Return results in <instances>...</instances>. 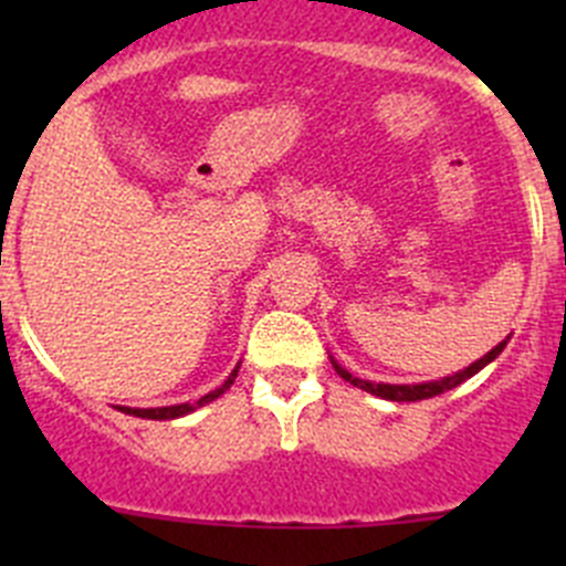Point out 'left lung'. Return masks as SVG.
Wrapping results in <instances>:
<instances>
[{"mask_svg":"<svg viewBox=\"0 0 566 566\" xmlns=\"http://www.w3.org/2000/svg\"><path fill=\"white\" fill-rule=\"evenodd\" d=\"M504 345H507V339H504V343H499L496 348H493V352L484 354L482 359H476V363H473V365H468L464 371L453 374V377L437 379V382H422V385H385V382H368V379L352 377V374L345 371V368H339L337 363H334V371H337L339 377L345 379V382L357 385V388H363V391L374 394V397L394 399V402H417V399H431V397H437V394L451 391V388H457V385H462L464 379H470L476 371H482V368L490 363V359H496L499 354H502Z\"/></svg>","mask_w":566,"mask_h":566,"instance_id":"1","label":"left lung"}]
</instances>
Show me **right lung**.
Segmentation results:
<instances>
[{"mask_svg":"<svg viewBox=\"0 0 566 566\" xmlns=\"http://www.w3.org/2000/svg\"><path fill=\"white\" fill-rule=\"evenodd\" d=\"M234 377H238V368H234L232 374H229L227 382L221 385V388H214V391H209L207 397H201L198 402H184V405H169V408H122L124 413H133V417H144V419H175V417H184V413L195 411V408H201V405L212 402V399L221 397L223 391H227L229 385L234 382Z\"/></svg>","mask_w":566,"mask_h":566,"instance_id":"obj_1","label":"right lung"}]
</instances>
